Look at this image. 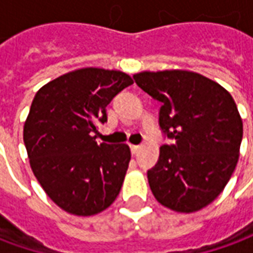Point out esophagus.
Returning <instances> with one entry per match:
<instances>
[{"label":"esophagus","mask_w":253,"mask_h":253,"mask_svg":"<svg viewBox=\"0 0 253 253\" xmlns=\"http://www.w3.org/2000/svg\"><path fill=\"white\" fill-rule=\"evenodd\" d=\"M130 149H131V153L135 156V154H138V152H139L141 146H138V145H130Z\"/></svg>","instance_id":"esophagus-1"}]
</instances>
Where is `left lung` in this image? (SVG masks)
Returning a JSON list of instances; mask_svg holds the SVG:
<instances>
[{
    "label": "left lung",
    "mask_w": 253,
    "mask_h": 253,
    "mask_svg": "<svg viewBox=\"0 0 253 253\" xmlns=\"http://www.w3.org/2000/svg\"><path fill=\"white\" fill-rule=\"evenodd\" d=\"M139 88L161 103L160 127L175 145L148 170L154 198L177 212L199 211L223 191L239 161L243 121L232 94L190 70L141 72Z\"/></svg>",
    "instance_id": "8db88e82"
}]
</instances>
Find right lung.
<instances>
[{"label":"right lung","instance_id":"right-lung-1","mask_svg":"<svg viewBox=\"0 0 253 253\" xmlns=\"http://www.w3.org/2000/svg\"><path fill=\"white\" fill-rule=\"evenodd\" d=\"M134 83L121 70L83 67L43 85L24 123L31 169L48 198L69 214L89 217L121 192L131 159L126 143L96 142L111 100Z\"/></svg>","mask_w":253,"mask_h":253}]
</instances>
